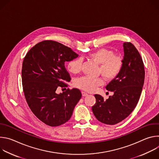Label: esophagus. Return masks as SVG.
Listing matches in <instances>:
<instances>
[{
    "label": "esophagus",
    "instance_id": "obj_1",
    "mask_svg": "<svg viewBox=\"0 0 159 159\" xmlns=\"http://www.w3.org/2000/svg\"><path fill=\"white\" fill-rule=\"evenodd\" d=\"M82 96H83V97H85V96H88V94L86 93H85V92H82Z\"/></svg>",
    "mask_w": 159,
    "mask_h": 159
}]
</instances>
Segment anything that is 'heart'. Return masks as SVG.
Returning <instances> with one entry per match:
<instances>
[{"instance_id":"obj_1","label":"heart","mask_w":159,"mask_h":159,"mask_svg":"<svg viewBox=\"0 0 159 159\" xmlns=\"http://www.w3.org/2000/svg\"><path fill=\"white\" fill-rule=\"evenodd\" d=\"M88 57L100 65L99 72L107 80L115 79L121 72L123 67V60L117 55H115L112 51L106 48L98 49L88 55ZM82 61L80 58L70 60L67 65V69L70 73L76 74L82 68ZM103 84V80L100 78L82 77L77 79L75 85L87 92H93L98 87Z\"/></svg>"}]
</instances>
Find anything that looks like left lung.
Masks as SVG:
<instances>
[{
    "mask_svg": "<svg viewBox=\"0 0 159 159\" xmlns=\"http://www.w3.org/2000/svg\"><path fill=\"white\" fill-rule=\"evenodd\" d=\"M123 47L121 71L106 87L114 94L106 100L94 95L96 102L93 112L98 121L106 125H116L131 114L139 101L144 84V65L139 51L131 43L125 42Z\"/></svg>",
    "mask_w": 159,
    "mask_h": 159,
    "instance_id": "obj_1",
    "label": "left lung"
}]
</instances>
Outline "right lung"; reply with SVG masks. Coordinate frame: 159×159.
<instances>
[{"instance_id": "right-lung-1", "label": "right lung", "mask_w": 159, "mask_h": 159, "mask_svg": "<svg viewBox=\"0 0 159 159\" xmlns=\"http://www.w3.org/2000/svg\"><path fill=\"white\" fill-rule=\"evenodd\" d=\"M77 57L70 48L49 40L36 44L23 60L22 82L25 98L34 115L47 125L57 126L69 121L82 97L76 88L57 93L59 87H67L64 82L70 80L65 62Z\"/></svg>"}]
</instances>
